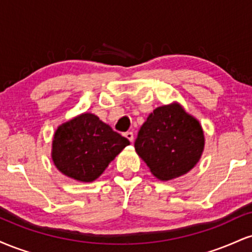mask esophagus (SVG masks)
<instances>
[{"instance_id": "1", "label": "esophagus", "mask_w": 252, "mask_h": 252, "mask_svg": "<svg viewBox=\"0 0 252 252\" xmlns=\"http://www.w3.org/2000/svg\"><path fill=\"white\" fill-rule=\"evenodd\" d=\"M124 136H126V137L128 138V140L130 141V142H132V141H134V134H132L131 131L126 132V134H124Z\"/></svg>"}]
</instances>
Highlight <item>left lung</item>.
<instances>
[{"label":"left lung","instance_id":"8db88e82","mask_svg":"<svg viewBox=\"0 0 252 252\" xmlns=\"http://www.w3.org/2000/svg\"><path fill=\"white\" fill-rule=\"evenodd\" d=\"M204 146L199 121L178 103L156 108L135 141L136 153L153 175L163 181L189 172L200 160Z\"/></svg>","mask_w":252,"mask_h":252}]
</instances>
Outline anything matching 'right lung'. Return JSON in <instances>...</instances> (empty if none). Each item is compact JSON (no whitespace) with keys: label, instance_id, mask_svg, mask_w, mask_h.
<instances>
[{"label":"right lung","instance_id":"add662e5","mask_svg":"<svg viewBox=\"0 0 252 252\" xmlns=\"http://www.w3.org/2000/svg\"><path fill=\"white\" fill-rule=\"evenodd\" d=\"M129 144L128 138L114 131L96 115L85 112L58 126L52 158L63 174L91 182Z\"/></svg>","mask_w":252,"mask_h":252}]
</instances>
